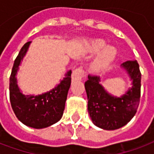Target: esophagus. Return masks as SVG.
<instances>
[{"instance_id": "obj_1", "label": "esophagus", "mask_w": 154, "mask_h": 154, "mask_svg": "<svg viewBox=\"0 0 154 154\" xmlns=\"http://www.w3.org/2000/svg\"><path fill=\"white\" fill-rule=\"evenodd\" d=\"M84 77V71L82 67H77L72 74V79L73 81H80Z\"/></svg>"}]
</instances>
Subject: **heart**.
<instances>
[{
  "label": "heart",
  "mask_w": 154,
  "mask_h": 154,
  "mask_svg": "<svg viewBox=\"0 0 154 154\" xmlns=\"http://www.w3.org/2000/svg\"><path fill=\"white\" fill-rule=\"evenodd\" d=\"M106 46V42L103 39L97 38L91 40L87 45V49L91 54H99L94 59L91 65V70L94 72H99L108 67L116 57V49L111 46Z\"/></svg>",
  "instance_id": "b5f03b06"
}]
</instances>
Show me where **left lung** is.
<instances>
[{"label": "left lung", "mask_w": 154, "mask_h": 154, "mask_svg": "<svg viewBox=\"0 0 154 154\" xmlns=\"http://www.w3.org/2000/svg\"><path fill=\"white\" fill-rule=\"evenodd\" d=\"M132 80V87L120 97L111 96L100 84V77L88 76L85 82L87 110L95 125L106 130L121 128L130 121L136 114L141 88V72L136 60L126 61L121 64Z\"/></svg>", "instance_id": "8db88e82"}]
</instances>
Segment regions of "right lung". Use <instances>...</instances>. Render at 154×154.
I'll list each match as a JSON object with an SVG mask.
<instances>
[{"label":"right lung","instance_id":"right-lung-1","mask_svg":"<svg viewBox=\"0 0 154 154\" xmlns=\"http://www.w3.org/2000/svg\"><path fill=\"white\" fill-rule=\"evenodd\" d=\"M31 42L24 44L15 58L10 77V100L15 116L24 125L42 129L57 123L62 118L65 102L71 85L72 71H68L63 80L46 93L25 96L20 92L15 75Z\"/></svg>","mask_w":154,"mask_h":154}]
</instances>
